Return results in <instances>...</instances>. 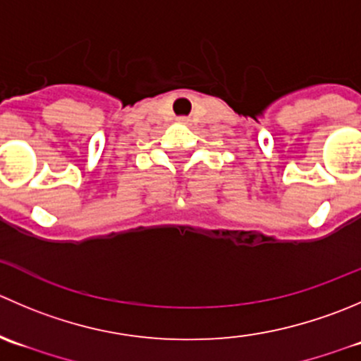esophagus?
Wrapping results in <instances>:
<instances>
[{
    "label": "esophagus",
    "mask_w": 361,
    "mask_h": 361,
    "mask_svg": "<svg viewBox=\"0 0 361 361\" xmlns=\"http://www.w3.org/2000/svg\"><path fill=\"white\" fill-rule=\"evenodd\" d=\"M178 121H180V123H188V118L181 116V118H178Z\"/></svg>",
    "instance_id": "1"
}]
</instances>
